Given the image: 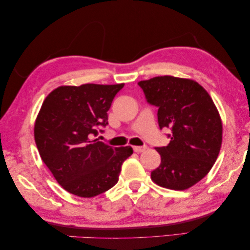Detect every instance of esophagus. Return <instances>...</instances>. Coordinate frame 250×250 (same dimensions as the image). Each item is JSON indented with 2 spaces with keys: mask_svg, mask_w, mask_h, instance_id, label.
Segmentation results:
<instances>
[{
  "mask_svg": "<svg viewBox=\"0 0 250 250\" xmlns=\"http://www.w3.org/2000/svg\"><path fill=\"white\" fill-rule=\"evenodd\" d=\"M147 147L146 146H145V145H144V146H134L133 147V149H134V151H135L136 153H141V152H144L145 151V149H146Z\"/></svg>",
  "mask_w": 250,
  "mask_h": 250,
  "instance_id": "esophagus-1",
  "label": "esophagus"
}]
</instances>
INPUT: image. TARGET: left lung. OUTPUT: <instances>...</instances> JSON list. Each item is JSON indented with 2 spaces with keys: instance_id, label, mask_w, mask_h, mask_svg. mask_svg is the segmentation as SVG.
<instances>
[{
  "instance_id": "8db88e82",
  "label": "left lung",
  "mask_w": 250,
  "mask_h": 250,
  "mask_svg": "<svg viewBox=\"0 0 250 250\" xmlns=\"http://www.w3.org/2000/svg\"><path fill=\"white\" fill-rule=\"evenodd\" d=\"M149 105L157 107V121L167 127L170 143L155 147L161 164L152 171L157 186L189 189L209 173L222 142V124L217 107L202 86L191 79L154 77L138 83Z\"/></svg>"
}]
</instances>
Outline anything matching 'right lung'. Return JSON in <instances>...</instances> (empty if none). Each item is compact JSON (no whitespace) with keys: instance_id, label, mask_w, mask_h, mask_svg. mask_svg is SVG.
Masks as SVG:
<instances>
[{"instance_id":"add662e5","label":"right lung","mask_w":250,"mask_h":250,"mask_svg":"<svg viewBox=\"0 0 250 250\" xmlns=\"http://www.w3.org/2000/svg\"><path fill=\"white\" fill-rule=\"evenodd\" d=\"M118 85L61 86L42 104L34 124V140L44 164L61 187L82 198L113 188L130 146L113 147L94 140L108 125Z\"/></svg>"}]
</instances>
